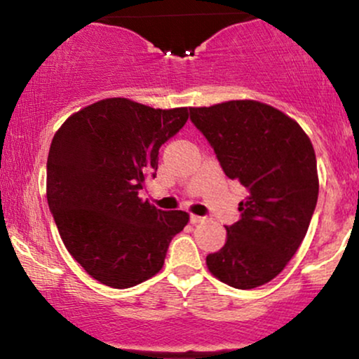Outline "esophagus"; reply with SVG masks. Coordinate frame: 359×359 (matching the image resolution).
Wrapping results in <instances>:
<instances>
[{
  "instance_id": "1",
  "label": "esophagus",
  "mask_w": 359,
  "mask_h": 359,
  "mask_svg": "<svg viewBox=\"0 0 359 359\" xmlns=\"http://www.w3.org/2000/svg\"><path fill=\"white\" fill-rule=\"evenodd\" d=\"M203 221H204V217L197 216V214H191V222H192V224H197V222H203Z\"/></svg>"
}]
</instances>
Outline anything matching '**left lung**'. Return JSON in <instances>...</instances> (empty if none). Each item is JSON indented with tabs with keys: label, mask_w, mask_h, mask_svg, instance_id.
<instances>
[{
	"label": "left lung",
	"mask_w": 359,
	"mask_h": 359,
	"mask_svg": "<svg viewBox=\"0 0 359 359\" xmlns=\"http://www.w3.org/2000/svg\"><path fill=\"white\" fill-rule=\"evenodd\" d=\"M222 170L248 189L241 219L208 255V270L229 287L265 285L287 266L306 238L319 194L316 151L285 113L253 100L189 108Z\"/></svg>",
	"instance_id": "obj_1"
}]
</instances>
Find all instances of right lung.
Masks as SVG:
<instances>
[{"label":"right lung","instance_id":"1","mask_svg":"<svg viewBox=\"0 0 359 359\" xmlns=\"http://www.w3.org/2000/svg\"><path fill=\"white\" fill-rule=\"evenodd\" d=\"M187 108L155 109L126 97L86 106L53 135L47 201L72 258L97 282L130 288L158 273L189 222L138 197L158 150L185 125Z\"/></svg>","mask_w":359,"mask_h":359}]
</instances>
